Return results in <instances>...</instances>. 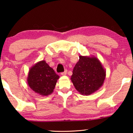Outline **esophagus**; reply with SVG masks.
<instances>
[{
  "mask_svg": "<svg viewBox=\"0 0 133 133\" xmlns=\"http://www.w3.org/2000/svg\"><path fill=\"white\" fill-rule=\"evenodd\" d=\"M67 70H66L64 72H61V75L62 76H65V75H66V74H67Z\"/></svg>",
  "mask_w": 133,
  "mask_h": 133,
  "instance_id": "1",
  "label": "esophagus"
}]
</instances>
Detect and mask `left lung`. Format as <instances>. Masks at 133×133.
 I'll use <instances>...</instances> for the list:
<instances>
[{"instance_id":"1","label":"left lung","mask_w":133,"mask_h":133,"mask_svg":"<svg viewBox=\"0 0 133 133\" xmlns=\"http://www.w3.org/2000/svg\"><path fill=\"white\" fill-rule=\"evenodd\" d=\"M105 76L106 71L99 59L93 56H80L71 80L77 91L88 96L102 86Z\"/></svg>"}]
</instances>
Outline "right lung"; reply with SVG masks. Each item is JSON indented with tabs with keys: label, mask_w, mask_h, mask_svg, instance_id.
Instances as JSON below:
<instances>
[{
	"label": "right lung",
	"mask_w": 133,
	"mask_h": 133,
	"mask_svg": "<svg viewBox=\"0 0 133 133\" xmlns=\"http://www.w3.org/2000/svg\"><path fill=\"white\" fill-rule=\"evenodd\" d=\"M59 76L45 61H40L29 70L27 82L30 88L41 96L53 92Z\"/></svg>",
	"instance_id": "obj_1"
}]
</instances>
